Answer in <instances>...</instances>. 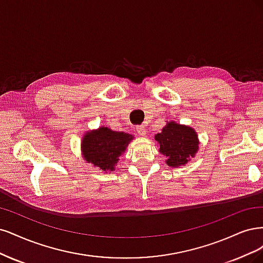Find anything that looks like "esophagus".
<instances>
[{"label":"esophagus","instance_id":"obj_1","mask_svg":"<svg viewBox=\"0 0 263 263\" xmlns=\"http://www.w3.org/2000/svg\"><path fill=\"white\" fill-rule=\"evenodd\" d=\"M135 131L138 132L139 135H145L146 134V130H145V128H144L143 125H138L137 129H135Z\"/></svg>","mask_w":263,"mask_h":263}]
</instances>
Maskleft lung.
<instances>
[{
  "mask_svg": "<svg viewBox=\"0 0 263 263\" xmlns=\"http://www.w3.org/2000/svg\"><path fill=\"white\" fill-rule=\"evenodd\" d=\"M155 140L159 143V152L167 157L166 163L171 167L185 165L199 148L196 131L174 121L168 122L162 132L155 135Z\"/></svg>",
  "mask_w": 263,
  "mask_h": 263,
  "instance_id": "left-lung-1",
  "label": "left lung"
}]
</instances>
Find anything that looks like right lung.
Wrapping results in <instances>:
<instances>
[{"label": "right lung", "instance_id": "1", "mask_svg": "<svg viewBox=\"0 0 263 263\" xmlns=\"http://www.w3.org/2000/svg\"><path fill=\"white\" fill-rule=\"evenodd\" d=\"M133 138L124 132H116L105 126L86 133L82 142L84 158L103 171H115V165Z\"/></svg>", "mask_w": 263, "mask_h": 263}]
</instances>
